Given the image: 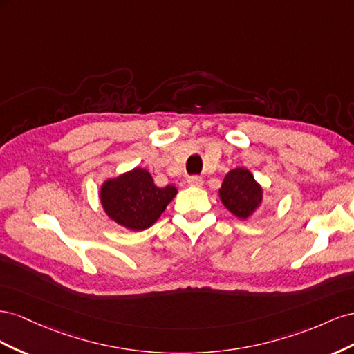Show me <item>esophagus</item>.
<instances>
[{"instance_id": "esophagus-1", "label": "esophagus", "mask_w": 354, "mask_h": 354, "mask_svg": "<svg viewBox=\"0 0 354 354\" xmlns=\"http://www.w3.org/2000/svg\"><path fill=\"white\" fill-rule=\"evenodd\" d=\"M187 185L194 186V187H201L203 185V180L198 176H192V177L187 178Z\"/></svg>"}]
</instances>
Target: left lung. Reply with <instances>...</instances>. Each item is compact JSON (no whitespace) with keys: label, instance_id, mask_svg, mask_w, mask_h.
I'll list each match as a JSON object with an SVG mask.
<instances>
[{"label":"left lung","instance_id":"8db88e82","mask_svg":"<svg viewBox=\"0 0 354 354\" xmlns=\"http://www.w3.org/2000/svg\"><path fill=\"white\" fill-rule=\"evenodd\" d=\"M218 195L223 205L242 220L250 218L263 202V189L246 168L229 171Z\"/></svg>","mask_w":354,"mask_h":354}]
</instances>
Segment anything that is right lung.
Returning a JSON list of instances; mask_svg holds the SVG:
<instances>
[{"label": "right lung", "instance_id": "add662e5", "mask_svg": "<svg viewBox=\"0 0 354 354\" xmlns=\"http://www.w3.org/2000/svg\"><path fill=\"white\" fill-rule=\"evenodd\" d=\"M177 195L173 185L158 187L145 168L106 180L100 189L104 212L115 223L138 232L151 227Z\"/></svg>", "mask_w": 354, "mask_h": 354}]
</instances>
